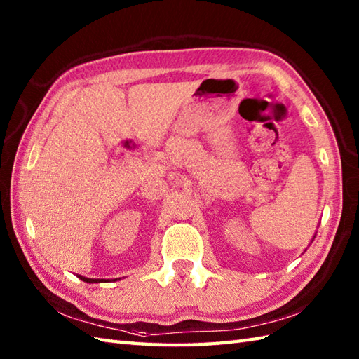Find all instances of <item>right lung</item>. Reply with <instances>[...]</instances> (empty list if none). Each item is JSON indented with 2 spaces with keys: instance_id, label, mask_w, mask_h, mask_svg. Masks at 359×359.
I'll return each instance as SVG.
<instances>
[{
  "instance_id": "obj_1",
  "label": "right lung",
  "mask_w": 359,
  "mask_h": 359,
  "mask_svg": "<svg viewBox=\"0 0 359 359\" xmlns=\"http://www.w3.org/2000/svg\"><path fill=\"white\" fill-rule=\"evenodd\" d=\"M80 279L85 280V282H89V284H93V282H103L104 280V279H89V278H83V276H80Z\"/></svg>"
}]
</instances>
